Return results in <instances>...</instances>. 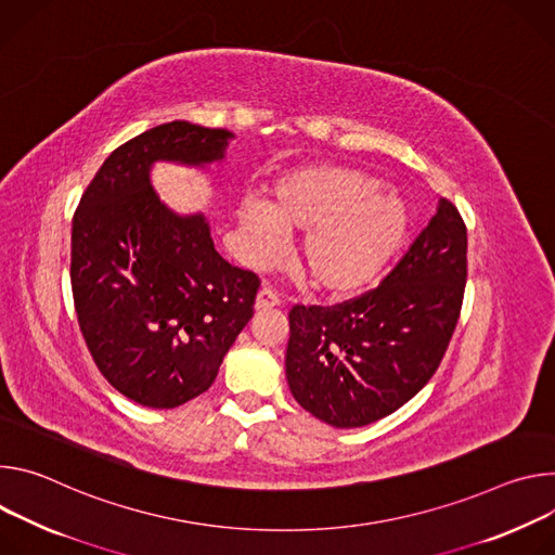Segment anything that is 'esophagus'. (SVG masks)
Instances as JSON below:
<instances>
[{"mask_svg": "<svg viewBox=\"0 0 555 555\" xmlns=\"http://www.w3.org/2000/svg\"><path fill=\"white\" fill-rule=\"evenodd\" d=\"M280 295L273 291V288H260L258 297H256V309L258 311H267V309H273V306H280Z\"/></svg>", "mask_w": 555, "mask_h": 555, "instance_id": "1", "label": "esophagus"}]
</instances>
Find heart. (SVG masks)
Segmentation results:
<instances>
[{"instance_id": "1", "label": "heart", "mask_w": 555, "mask_h": 555, "mask_svg": "<svg viewBox=\"0 0 555 555\" xmlns=\"http://www.w3.org/2000/svg\"><path fill=\"white\" fill-rule=\"evenodd\" d=\"M375 188V178L352 167H309L282 180L271 203L242 201L235 218L254 262L271 260L284 233L304 231V280L324 295L348 297L386 269L408 229L403 203Z\"/></svg>"}]
</instances>
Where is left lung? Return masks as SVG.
<instances>
[{"label":"left lung","instance_id":"obj_1","mask_svg":"<svg viewBox=\"0 0 555 555\" xmlns=\"http://www.w3.org/2000/svg\"><path fill=\"white\" fill-rule=\"evenodd\" d=\"M465 282L467 229L443 198L379 286L333 306H293L286 379L295 401L335 427L399 410L441 365Z\"/></svg>","mask_w":555,"mask_h":555}]
</instances>
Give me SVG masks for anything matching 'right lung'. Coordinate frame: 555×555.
<instances>
[{
	"mask_svg": "<svg viewBox=\"0 0 555 555\" xmlns=\"http://www.w3.org/2000/svg\"><path fill=\"white\" fill-rule=\"evenodd\" d=\"M231 134L171 120L116 147L73 216L70 284L101 375L147 408H176L214 384L254 318L260 278L214 249L203 216L171 214L150 184L154 160L222 158Z\"/></svg>",
	"mask_w": 555,
	"mask_h": 555,
	"instance_id": "obj_1",
	"label": "right lung"
}]
</instances>
